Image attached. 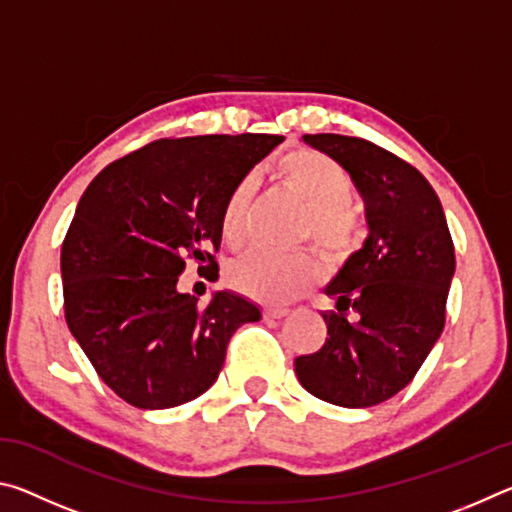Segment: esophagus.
<instances>
[{"mask_svg": "<svg viewBox=\"0 0 512 512\" xmlns=\"http://www.w3.org/2000/svg\"><path fill=\"white\" fill-rule=\"evenodd\" d=\"M287 314H289L287 307H266L264 309V316L266 318H284Z\"/></svg>", "mask_w": 512, "mask_h": 512, "instance_id": "1", "label": "esophagus"}]
</instances>
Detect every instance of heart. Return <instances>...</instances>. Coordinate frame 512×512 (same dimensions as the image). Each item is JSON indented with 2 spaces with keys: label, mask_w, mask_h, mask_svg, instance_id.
Returning a JSON list of instances; mask_svg holds the SVG:
<instances>
[{
  "label": "heart",
  "mask_w": 512,
  "mask_h": 512,
  "mask_svg": "<svg viewBox=\"0 0 512 512\" xmlns=\"http://www.w3.org/2000/svg\"><path fill=\"white\" fill-rule=\"evenodd\" d=\"M273 176L284 192L305 205L300 237H309L329 257L350 253L357 241V216L350 210L354 196L350 173L325 153L300 149L277 160ZM255 189V176H244L225 198L219 223L225 246L239 248L244 244ZM318 275L320 262L311 250L289 255L253 250L228 268L232 287L264 302L296 298L318 280Z\"/></svg>",
  "instance_id": "heart-1"
}]
</instances>
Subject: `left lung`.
<instances>
[{
    "label": "left lung",
    "instance_id": "1",
    "mask_svg": "<svg viewBox=\"0 0 512 512\" xmlns=\"http://www.w3.org/2000/svg\"><path fill=\"white\" fill-rule=\"evenodd\" d=\"M350 173L366 201L370 235L325 293L327 339L296 359L311 395L366 409L402 391L445 327L456 257L436 192L422 173L361 137H302Z\"/></svg>",
    "mask_w": 512,
    "mask_h": 512
}]
</instances>
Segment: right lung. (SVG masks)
I'll list each match as a JSON object with an SVG mask.
<instances>
[{"instance_id": "add662e5", "label": "right lung", "mask_w": 512, "mask_h": 512, "mask_svg": "<svg viewBox=\"0 0 512 512\" xmlns=\"http://www.w3.org/2000/svg\"><path fill=\"white\" fill-rule=\"evenodd\" d=\"M282 135L158 140L108 164L81 196L60 273L69 332L121 400L171 409L210 388L232 334L262 311L232 291H178L187 262L212 277L230 189Z\"/></svg>"}]
</instances>
